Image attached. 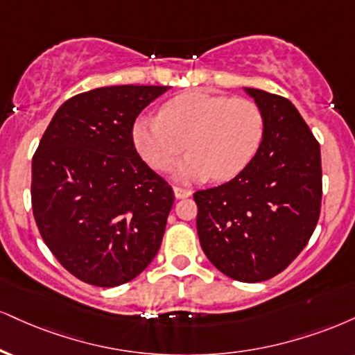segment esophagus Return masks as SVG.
I'll return each mask as SVG.
<instances>
[{
  "instance_id": "1",
  "label": "esophagus",
  "mask_w": 355,
  "mask_h": 355,
  "mask_svg": "<svg viewBox=\"0 0 355 355\" xmlns=\"http://www.w3.org/2000/svg\"><path fill=\"white\" fill-rule=\"evenodd\" d=\"M173 195L177 200H182V198H189L191 195V190L190 189H185V187H173Z\"/></svg>"
}]
</instances>
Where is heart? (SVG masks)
<instances>
[{"label":"heart","instance_id":"obj_1","mask_svg":"<svg viewBox=\"0 0 355 355\" xmlns=\"http://www.w3.org/2000/svg\"><path fill=\"white\" fill-rule=\"evenodd\" d=\"M264 119L256 102L245 97L190 92L166 102L160 115L137 119L134 144L152 168L175 166L178 180H226L246 166L261 144Z\"/></svg>","mask_w":355,"mask_h":355}]
</instances>
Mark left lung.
<instances>
[{
  "label": "left lung",
  "mask_w": 355,
  "mask_h": 355,
  "mask_svg": "<svg viewBox=\"0 0 355 355\" xmlns=\"http://www.w3.org/2000/svg\"><path fill=\"white\" fill-rule=\"evenodd\" d=\"M261 109L254 157L232 180L195 191L196 230L216 270L241 283L276 276L304 250L322 198L321 148L284 97L243 87Z\"/></svg>",
  "instance_id": "8db88e82"
}]
</instances>
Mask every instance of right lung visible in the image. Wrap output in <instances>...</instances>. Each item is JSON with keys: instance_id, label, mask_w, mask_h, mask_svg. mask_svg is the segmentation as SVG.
Wrapping results in <instances>:
<instances>
[{"instance_id": "add662e5", "label": "right lung", "mask_w": 355, "mask_h": 355, "mask_svg": "<svg viewBox=\"0 0 355 355\" xmlns=\"http://www.w3.org/2000/svg\"><path fill=\"white\" fill-rule=\"evenodd\" d=\"M166 85H110L66 101L33 157L37 228L78 279L114 288L159 253L173 191L135 150V119Z\"/></svg>"}]
</instances>
